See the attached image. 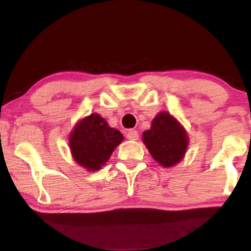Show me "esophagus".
Returning <instances> with one entry per match:
<instances>
[{
	"label": "esophagus",
	"instance_id": "34e87169",
	"mask_svg": "<svg viewBox=\"0 0 251 251\" xmlns=\"http://www.w3.org/2000/svg\"><path fill=\"white\" fill-rule=\"evenodd\" d=\"M126 138L129 140H137L138 139V132H137L136 130H129V131L126 132Z\"/></svg>",
	"mask_w": 251,
	"mask_h": 251
}]
</instances>
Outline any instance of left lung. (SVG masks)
<instances>
[{
	"label": "left lung",
	"instance_id": "left-lung-1",
	"mask_svg": "<svg viewBox=\"0 0 251 251\" xmlns=\"http://www.w3.org/2000/svg\"><path fill=\"white\" fill-rule=\"evenodd\" d=\"M143 142L156 162L169 168L183 160L188 137L174 116L168 112H161L153 119L151 129L144 131Z\"/></svg>",
	"mask_w": 251,
	"mask_h": 251
}]
</instances>
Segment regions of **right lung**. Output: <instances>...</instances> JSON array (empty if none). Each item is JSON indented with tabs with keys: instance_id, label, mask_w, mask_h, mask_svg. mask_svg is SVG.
<instances>
[{
	"instance_id": "right-lung-1",
	"label": "right lung",
	"mask_w": 251,
	"mask_h": 251,
	"mask_svg": "<svg viewBox=\"0 0 251 251\" xmlns=\"http://www.w3.org/2000/svg\"><path fill=\"white\" fill-rule=\"evenodd\" d=\"M123 140L122 133L94 114L76 123L70 135V149L74 160L88 171H97L107 162L113 151Z\"/></svg>"
}]
</instances>
